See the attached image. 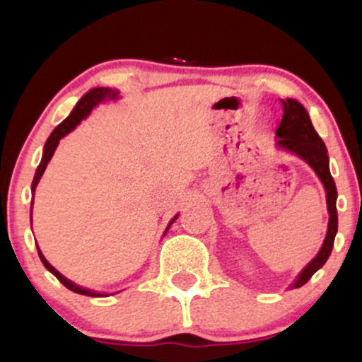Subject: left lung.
Here are the masks:
<instances>
[{
  "instance_id": "8db88e82",
  "label": "left lung",
  "mask_w": 362,
  "mask_h": 362,
  "mask_svg": "<svg viewBox=\"0 0 362 362\" xmlns=\"http://www.w3.org/2000/svg\"><path fill=\"white\" fill-rule=\"evenodd\" d=\"M282 109H284V114H282L281 124L276 131L277 146L289 153H294V155L305 160L315 170V173L322 180L323 187H325L327 209L328 214H330V218H328L327 236L323 240L322 248H320L317 257L303 269L298 279L291 286V288H301L303 284H306L311 279V276L318 269L323 267V264L330 257L332 248H334L335 233H337V207H335V202H337V189H335V182L330 175V168H328L325 143L320 138L318 132L315 131L308 112H306V109L300 102L293 100V98L282 100Z\"/></svg>"
}]
</instances>
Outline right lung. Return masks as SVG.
I'll list each match as a JSON object with an SVG mask.
<instances>
[{"mask_svg":"<svg viewBox=\"0 0 362 362\" xmlns=\"http://www.w3.org/2000/svg\"><path fill=\"white\" fill-rule=\"evenodd\" d=\"M117 97H119V91H117V90H112V88H91V90L88 91V93L83 95V97L80 98V100H78L76 107H74L71 114H69L68 117H66L64 120H62V122L59 124V126H57L56 129H54L52 134L49 136L47 141H45L42 160H40V165H39V167H37V172H35L34 182H32V194L35 195V187H37V184H39L40 177H42V173H44L45 167H47V163H49V161H51V158H52V155H54V151H56L57 144H59V139H61V138H64L66 134H69V132H71L73 129L76 127L78 124H80L83 119L88 117L90 112H91V109H93L95 105H98V103L103 102V100H115V98H117ZM32 204H34V201H32ZM177 218H178V216H175V218H173L172 221H170L168 228L172 226V223L175 221ZM30 224H32V207H30ZM168 228H167V231H168ZM167 231H165V233H167ZM37 252H39V257H40V260H42L44 267L47 269L49 272H52L54 276H56L57 279H59L61 284H62V286H66V288H68L69 291H73V293H78V294H85V296H91V298L109 296V294L95 293V291L85 289V288H81V286L74 284V282H71L69 279H66V277L62 276L61 272H57L56 269H54L52 265L49 264L47 260H45V257L42 255V252H40L39 245H37Z\"/></svg>","mask_w":362,"mask_h":362,"instance_id":"right-lung-1","label":"right lung"}]
</instances>
